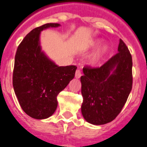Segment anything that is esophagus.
Here are the masks:
<instances>
[{
	"label": "esophagus",
	"instance_id": "1",
	"mask_svg": "<svg viewBox=\"0 0 147 147\" xmlns=\"http://www.w3.org/2000/svg\"><path fill=\"white\" fill-rule=\"evenodd\" d=\"M81 75H82V74H81V71L79 69L76 70V72H75V78H80L81 77Z\"/></svg>",
	"mask_w": 147,
	"mask_h": 147
}]
</instances>
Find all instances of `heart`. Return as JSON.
Instances as JSON below:
<instances>
[{
	"label": "heart",
	"mask_w": 147,
	"mask_h": 147,
	"mask_svg": "<svg viewBox=\"0 0 147 147\" xmlns=\"http://www.w3.org/2000/svg\"><path fill=\"white\" fill-rule=\"evenodd\" d=\"M103 40L100 38H97L92 40L89 43V48L91 49H96L98 47L101 45ZM109 51V47L107 44H104L98 49L95 51L93 54L91 55L88 59V63L91 66H97L100 63V61L104 59V57L107 55V53Z\"/></svg>",
	"instance_id": "heart-1"
}]
</instances>
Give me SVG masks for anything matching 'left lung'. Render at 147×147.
Returning a JSON list of instances; mask_svg holds the SVG:
<instances>
[{
	"label": "left lung",
	"instance_id": "8db88e82",
	"mask_svg": "<svg viewBox=\"0 0 147 147\" xmlns=\"http://www.w3.org/2000/svg\"><path fill=\"white\" fill-rule=\"evenodd\" d=\"M132 55L120 39L118 53L107 63L83 69L81 113L88 123L106 124L118 116L132 90Z\"/></svg>",
	"mask_w": 147,
	"mask_h": 147
}]
</instances>
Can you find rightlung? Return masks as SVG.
<instances>
[{
    "label": "right lung",
    "instance_id": "1",
    "mask_svg": "<svg viewBox=\"0 0 147 147\" xmlns=\"http://www.w3.org/2000/svg\"><path fill=\"white\" fill-rule=\"evenodd\" d=\"M59 24H46L32 29L18 46L15 58L14 90L24 112L35 119L52 116L58 107L57 96L75 77V66H59L40 46V32Z\"/></svg>",
    "mask_w": 147,
    "mask_h": 147
}]
</instances>
